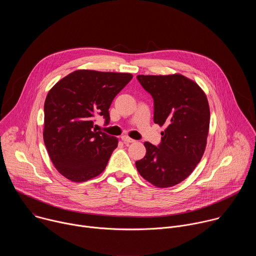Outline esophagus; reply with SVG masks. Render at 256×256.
I'll use <instances>...</instances> for the list:
<instances>
[{"label": "esophagus", "instance_id": "1", "mask_svg": "<svg viewBox=\"0 0 256 256\" xmlns=\"http://www.w3.org/2000/svg\"><path fill=\"white\" fill-rule=\"evenodd\" d=\"M122 140H124V144H130V142H136L134 140H132V138H128V136H122Z\"/></svg>", "mask_w": 256, "mask_h": 256}]
</instances>
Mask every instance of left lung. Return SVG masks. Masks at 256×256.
Returning <instances> with one entry per match:
<instances>
[{
	"instance_id": "8db88e82",
	"label": "left lung",
	"mask_w": 256,
	"mask_h": 256,
	"mask_svg": "<svg viewBox=\"0 0 256 256\" xmlns=\"http://www.w3.org/2000/svg\"><path fill=\"white\" fill-rule=\"evenodd\" d=\"M154 100V122L164 126L161 142L144 144L147 153L136 162L138 173L157 188L184 181L200 163L206 144L210 107L200 86L186 77L136 76Z\"/></svg>"
}]
</instances>
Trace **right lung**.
Listing matches in <instances>:
<instances>
[{
	"label": "right lung",
	"mask_w": 256,
	"mask_h": 256,
	"mask_svg": "<svg viewBox=\"0 0 256 256\" xmlns=\"http://www.w3.org/2000/svg\"><path fill=\"white\" fill-rule=\"evenodd\" d=\"M132 79V74L79 70L58 81L44 102V140L56 170L74 182L98 176L118 140L94 126L110 122L109 107Z\"/></svg>",
	"instance_id": "right-lung-1"
}]
</instances>
